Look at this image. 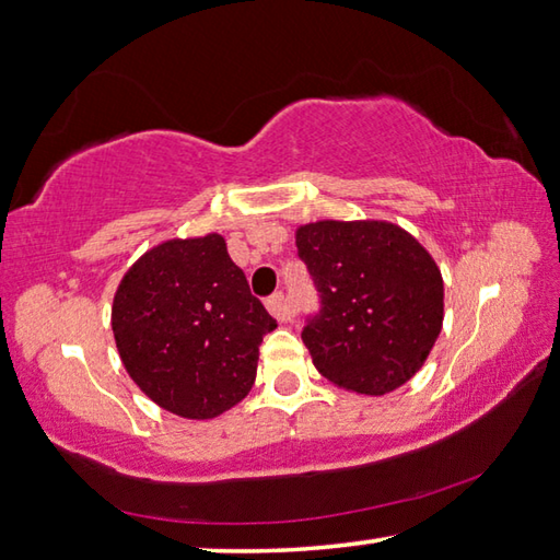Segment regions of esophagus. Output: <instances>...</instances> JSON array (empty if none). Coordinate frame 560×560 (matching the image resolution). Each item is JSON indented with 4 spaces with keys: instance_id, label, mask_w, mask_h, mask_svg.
Segmentation results:
<instances>
[{
    "instance_id": "1",
    "label": "esophagus",
    "mask_w": 560,
    "mask_h": 560,
    "mask_svg": "<svg viewBox=\"0 0 560 560\" xmlns=\"http://www.w3.org/2000/svg\"><path fill=\"white\" fill-rule=\"evenodd\" d=\"M265 307H268L270 315L278 322H290L292 319V310H290L288 300H285V295H282V292H275V295L265 300Z\"/></svg>"
}]
</instances>
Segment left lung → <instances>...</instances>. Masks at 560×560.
<instances>
[{"mask_svg": "<svg viewBox=\"0 0 560 560\" xmlns=\"http://www.w3.org/2000/svg\"><path fill=\"white\" fill-rule=\"evenodd\" d=\"M295 243L319 292L302 329L319 374L366 396L413 378L443 329V275L423 245L388 221L305 223Z\"/></svg>", "mask_w": 560, "mask_h": 560, "instance_id": "8db88e82", "label": "left lung"}]
</instances>
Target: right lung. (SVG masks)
<instances>
[{"instance_id":"add662e5","label":"right lung","mask_w":560,"mask_h":560,"mask_svg":"<svg viewBox=\"0 0 560 560\" xmlns=\"http://www.w3.org/2000/svg\"><path fill=\"white\" fill-rule=\"evenodd\" d=\"M275 327L219 233L154 245L113 300L127 374L156 406L189 420L221 416L248 396L258 347Z\"/></svg>"}]
</instances>
